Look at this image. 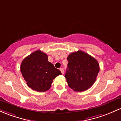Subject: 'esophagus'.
<instances>
[{
  "label": "esophagus",
  "mask_w": 121,
  "mask_h": 121,
  "mask_svg": "<svg viewBox=\"0 0 121 121\" xmlns=\"http://www.w3.org/2000/svg\"><path fill=\"white\" fill-rule=\"evenodd\" d=\"M60 71H61V72L62 74L64 73V70L63 68H60Z\"/></svg>",
  "instance_id": "34e87169"
}]
</instances>
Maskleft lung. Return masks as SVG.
<instances>
[{
    "instance_id": "left-lung-1",
    "label": "left lung",
    "mask_w": 121,
    "mask_h": 121,
    "mask_svg": "<svg viewBox=\"0 0 121 121\" xmlns=\"http://www.w3.org/2000/svg\"><path fill=\"white\" fill-rule=\"evenodd\" d=\"M67 60L68 64L65 78L69 87L78 92L90 88L96 81L99 72L98 61L81 50L69 54Z\"/></svg>"
}]
</instances>
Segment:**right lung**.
I'll use <instances>...</instances> for the list:
<instances>
[{
    "label": "right lung",
    "mask_w": 121,
    "mask_h": 121,
    "mask_svg": "<svg viewBox=\"0 0 121 121\" xmlns=\"http://www.w3.org/2000/svg\"><path fill=\"white\" fill-rule=\"evenodd\" d=\"M21 72L28 87L38 92L49 90L53 80L61 75L60 70L48 61L47 54L39 50L24 58Z\"/></svg>",
    "instance_id": "right-lung-1"
}]
</instances>
